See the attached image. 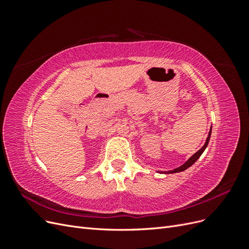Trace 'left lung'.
I'll return each mask as SVG.
<instances>
[{"mask_svg":"<svg viewBox=\"0 0 249 249\" xmlns=\"http://www.w3.org/2000/svg\"><path fill=\"white\" fill-rule=\"evenodd\" d=\"M211 133H212V127H211V130H210V132H209V135H208V137H207V140H206V143L205 144H203V146L199 149V150H197L196 153H195L193 156H191L189 159H188L182 166H179V167H178V168H176V169H173V170H169V171H163V173H176V172H180V171H184V170H186L187 168H189L190 166H192V165L197 161V159L198 158L201 156V154L203 153V150H205L206 148H207V146H208V144H209V141H210V137H211Z\"/></svg>","mask_w":249,"mask_h":249,"instance_id":"1","label":"left lung"}]
</instances>
